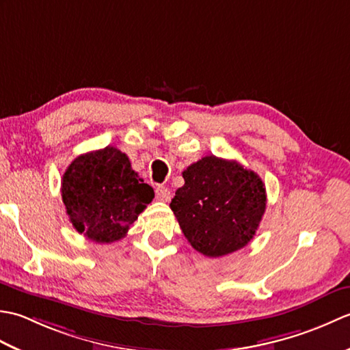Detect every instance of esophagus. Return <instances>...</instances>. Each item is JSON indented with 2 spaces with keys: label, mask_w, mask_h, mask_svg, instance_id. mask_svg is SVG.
<instances>
[{
  "label": "esophagus",
  "mask_w": 350,
  "mask_h": 350,
  "mask_svg": "<svg viewBox=\"0 0 350 350\" xmlns=\"http://www.w3.org/2000/svg\"><path fill=\"white\" fill-rule=\"evenodd\" d=\"M156 198L161 200V202H170L171 191L165 187H158L156 188Z\"/></svg>",
  "instance_id": "esophagus-1"
}]
</instances>
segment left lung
Here are the masks:
<instances>
[{"label": "left lung", "mask_w": 350, "mask_h": 350, "mask_svg": "<svg viewBox=\"0 0 350 350\" xmlns=\"http://www.w3.org/2000/svg\"><path fill=\"white\" fill-rule=\"evenodd\" d=\"M170 207L192 248L221 257L254 237L266 209L265 183L239 162L204 156L182 173Z\"/></svg>", "instance_id": "left-lung-1"}]
</instances>
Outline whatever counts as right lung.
<instances>
[{
	"instance_id": "1",
	"label": "right lung",
	"mask_w": 350,
	"mask_h": 350,
	"mask_svg": "<svg viewBox=\"0 0 350 350\" xmlns=\"http://www.w3.org/2000/svg\"><path fill=\"white\" fill-rule=\"evenodd\" d=\"M62 197L72 226L96 243L126 236L154 197L116 147L88 152L72 161L62 180Z\"/></svg>"
}]
</instances>
